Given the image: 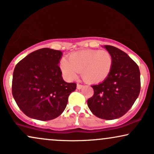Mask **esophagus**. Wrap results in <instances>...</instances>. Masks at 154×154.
Wrapping results in <instances>:
<instances>
[{
	"label": "esophagus",
	"mask_w": 154,
	"mask_h": 154,
	"mask_svg": "<svg viewBox=\"0 0 154 154\" xmlns=\"http://www.w3.org/2000/svg\"><path fill=\"white\" fill-rule=\"evenodd\" d=\"M83 85L79 84V83H78V84H77V88H78V89H81V88H82V87H83Z\"/></svg>",
	"instance_id": "34e87169"
}]
</instances>
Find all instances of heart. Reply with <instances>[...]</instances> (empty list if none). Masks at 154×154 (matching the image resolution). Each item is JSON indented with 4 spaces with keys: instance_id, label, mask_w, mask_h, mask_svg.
<instances>
[{
    "instance_id": "heart-1",
    "label": "heart",
    "mask_w": 154,
    "mask_h": 154,
    "mask_svg": "<svg viewBox=\"0 0 154 154\" xmlns=\"http://www.w3.org/2000/svg\"><path fill=\"white\" fill-rule=\"evenodd\" d=\"M113 56L109 51L87 49L74 52L68 56V60L60 61V69L70 80L75 79L81 72L83 81L97 83L109 76L113 66Z\"/></svg>"
}]
</instances>
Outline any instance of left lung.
Here are the masks:
<instances>
[{"mask_svg":"<svg viewBox=\"0 0 154 154\" xmlns=\"http://www.w3.org/2000/svg\"><path fill=\"white\" fill-rule=\"evenodd\" d=\"M104 48L113 56V66L103 82L91 86L94 94L87 103L96 116L113 120L126 113L138 98L141 90L140 71L125 52L112 45Z\"/></svg>","mask_w":154,"mask_h":154,"instance_id":"obj_1","label":"left lung"}]
</instances>
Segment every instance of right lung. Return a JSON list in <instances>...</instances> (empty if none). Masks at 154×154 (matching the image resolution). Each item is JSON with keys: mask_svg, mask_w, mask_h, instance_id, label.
I'll use <instances>...</instances> for the list:
<instances>
[{"mask_svg": "<svg viewBox=\"0 0 154 154\" xmlns=\"http://www.w3.org/2000/svg\"><path fill=\"white\" fill-rule=\"evenodd\" d=\"M60 51L48 48L33 51L15 67L12 94L27 116L40 121L57 118L65 110L76 83H67L59 67Z\"/></svg>", "mask_w": 154, "mask_h": 154, "instance_id": "obj_1", "label": "right lung"}]
</instances>
